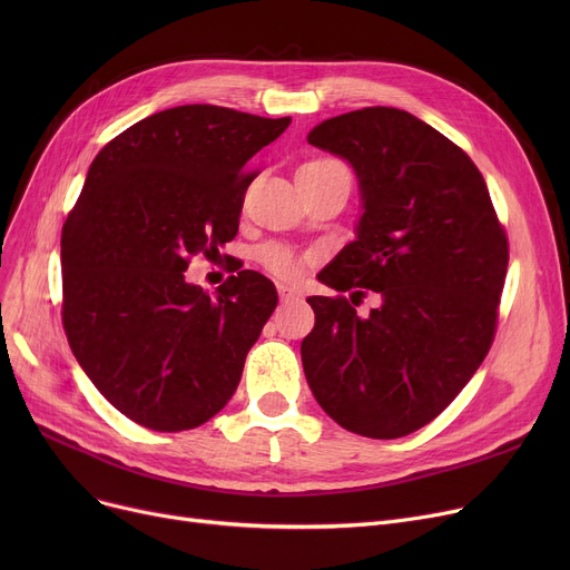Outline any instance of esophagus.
<instances>
[{
	"label": "esophagus",
	"mask_w": 570,
	"mask_h": 570,
	"mask_svg": "<svg viewBox=\"0 0 570 570\" xmlns=\"http://www.w3.org/2000/svg\"><path fill=\"white\" fill-rule=\"evenodd\" d=\"M277 291H279V297H282V301H293V297H297V295H301V293H297L295 288H291V286H277Z\"/></svg>",
	"instance_id": "1"
}]
</instances>
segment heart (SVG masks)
<instances>
[{
  "instance_id": "b5f03b06",
  "label": "heart",
  "mask_w": 570,
  "mask_h": 570,
  "mask_svg": "<svg viewBox=\"0 0 570 570\" xmlns=\"http://www.w3.org/2000/svg\"><path fill=\"white\" fill-rule=\"evenodd\" d=\"M258 258L269 269V273L282 277V279H293L297 275V269H301L297 256L291 249L282 247V245H267V247H263Z\"/></svg>"
}]
</instances>
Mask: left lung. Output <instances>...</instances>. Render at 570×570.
<instances>
[{
  "instance_id": "1",
  "label": "left lung",
  "mask_w": 570,
  "mask_h": 570,
  "mask_svg": "<svg viewBox=\"0 0 570 570\" xmlns=\"http://www.w3.org/2000/svg\"><path fill=\"white\" fill-rule=\"evenodd\" d=\"M307 142L351 164L363 207L355 239L316 277L354 304L370 287L380 307L357 317L346 297H307L305 376L344 430L400 439L434 421L485 361L508 239L481 170L406 110L344 112Z\"/></svg>"
}]
</instances>
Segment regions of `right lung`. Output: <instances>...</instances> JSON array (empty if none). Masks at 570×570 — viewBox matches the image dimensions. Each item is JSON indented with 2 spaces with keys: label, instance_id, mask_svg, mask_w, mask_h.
Returning a JSON list of instances; mask_svg holds the SVG:
<instances>
[{
  "label": "right lung",
  "instance_id": "obj_1",
  "mask_svg": "<svg viewBox=\"0 0 570 570\" xmlns=\"http://www.w3.org/2000/svg\"><path fill=\"white\" fill-rule=\"evenodd\" d=\"M291 117L191 104L112 138L62 228V321L99 393L134 423L194 430L217 415L277 307L275 284L243 269L215 295L189 258L217 256L256 173L245 164Z\"/></svg>",
  "mask_w": 570,
  "mask_h": 570
}]
</instances>
